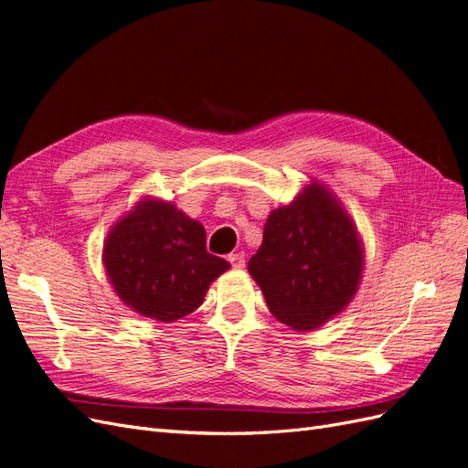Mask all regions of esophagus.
Returning <instances> with one entry per match:
<instances>
[{
  "label": "esophagus",
  "mask_w": 468,
  "mask_h": 468,
  "mask_svg": "<svg viewBox=\"0 0 468 468\" xmlns=\"http://www.w3.org/2000/svg\"><path fill=\"white\" fill-rule=\"evenodd\" d=\"M229 261L232 263V267H234V269H242V267L246 265V256H244V251L230 253V256H229Z\"/></svg>",
  "instance_id": "1"
}]
</instances>
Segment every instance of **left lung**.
Listing matches in <instances>:
<instances>
[{"label": "left lung", "mask_w": 468, "mask_h": 468, "mask_svg": "<svg viewBox=\"0 0 468 468\" xmlns=\"http://www.w3.org/2000/svg\"><path fill=\"white\" fill-rule=\"evenodd\" d=\"M365 248L356 222L330 187L310 177L289 205L269 212L248 271L269 313L296 332H313L356 299Z\"/></svg>", "instance_id": "8db88e82"}]
</instances>
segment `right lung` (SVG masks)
I'll return each mask as SVG.
<instances>
[{
    "instance_id": "obj_1",
    "label": "right lung",
    "mask_w": 468,
    "mask_h": 468,
    "mask_svg": "<svg viewBox=\"0 0 468 468\" xmlns=\"http://www.w3.org/2000/svg\"><path fill=\"white\" fill-rule=\"evenodd\" d=\"M101 260L122 304L165 324L199 308L210 282L230 269L207 251L199 220L152 195L140 197L111 226Z\"/></svg>"
}]
</instances>
